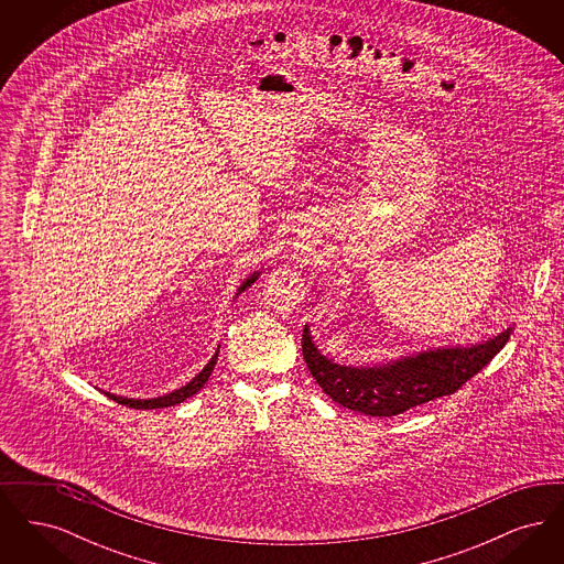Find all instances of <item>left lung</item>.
<instances>
[{
	"label": "left lung",
	"instance_id": "1",
	"mask_svg": "<svg viewBox=\"0 0 564 564\" xmlns=\"http://www.w3.org/2000/svg\"><path fill=\"white\" fill-rule=\"evenodd\" d=\"M511 332L513 325H508L497 336L467 347H435L372 366H343L317 349L311 327L304 325L302 355L323 393L334 402L368 416H395L455 393L506 347Z\"/></svg>",
	"mask_w": 564,
	"mask_h": 564
}]
</instances>
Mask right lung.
Listing matches in <instances>:
<instances>
[{"label":"right lung","mask_w":564,"mask_h":564,"mask_svg":"<svg viewBox=\"0 0 564 564\" xmlns=\"http://www.w3.org/2000/svg\"><path fill=\"white\" fill-rule=\"evenodd\" d=\"M260 274H262L260 270H256L253 274H249V276L242 281L241 288L237 290L235 300H237L245 290H249V288L258 281V276H260ZM217 355H219V347L215 350L214 357L209 359V364H207L198 375L194 376L189 382H186V384H184V387H180V389H175V391H171V393L159 395V398H150V400H134V398H122V395H116V393H109V391H104V393L108 395L109 400L122 403V405H129V408H134V410H154V408L177 405V403L186 402V400L192 398V395H196V393L205 387V382L209 380V376L214 372L215 364H217Z\"/></svg>","instance_id":"obj_1"}]
</instances>
